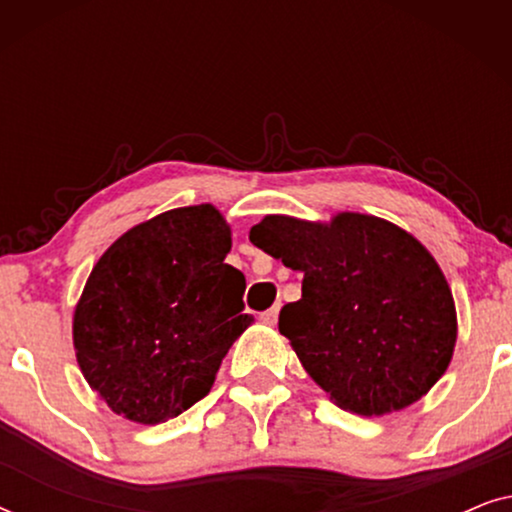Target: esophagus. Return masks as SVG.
<instances>
[{
    "mask_svg": "<svg viewBox=\"0 0 512 512\" xmlns=\"http://www.w3.org/2000/svg\"><path fill=\"white\" fill-rule=\"evenodd\" d=\"M277 317H279V305L270 307V310H265V312L261 314V321H263V324L275 326V324H277Z\"/></svg>",
    "mask_w": 512,
    "mask_h": 512,
    "instance_id": "obj_1",
    "label": "esophagus"
}]
</instances>
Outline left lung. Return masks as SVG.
<instances>
[{"mask_svg":"<svg viewBox=\"0 0 512 512\" xmlns=\"http://www.w3.org/2000/svg\"><path fill=\"white\" fill-rule=\"evenodd\" d=\"M249 240L303 272V298L282 307L279 333L342 410H403L443 377L457 312L436 258L410 233L354 212L331 223L272 214Z\"/></svg>","mask_w":512,"mask_h":512,"instance_id":"1","label":"left lung"}]
</instances>
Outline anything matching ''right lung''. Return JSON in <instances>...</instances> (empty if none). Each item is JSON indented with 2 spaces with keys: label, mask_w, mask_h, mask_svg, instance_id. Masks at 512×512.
<instances>
[{
  "label": "right lung",
  "mask_w": 512,
  "mask_h": 512,
  "mask_svg": "<svg viewBox=\"0 0 512 512\" xmlns=\"http://www.w3.org/2000/svg\"><path fill=\"white\" fill-rule=\"evenodd\" d=\"M230 244L219 209L179 207L130 228L97 261L74 310V349L116 415L160 424L209 394L254 321L244 275L223 263Z\"/></svg>",
  "instance_id": "right-lung-1"
}]
</instances>
